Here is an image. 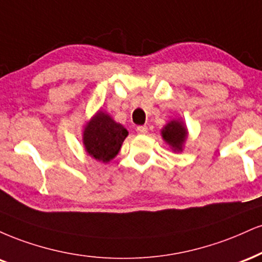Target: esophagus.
I'll use <instances>...</instances> for the list:
<instances>
[{
	"label": "esophagus",
	"mask_w": 262,
	"mask_h": 262,
	"mask_svg": "<svg viewBox=\"0 0 262 262\" xmlns=\"http://www.w3.org/2000/svg\"><path fill=\"white\" fill-rule=\"evenodd\" d=\"M136 131H137V134L146 135L147 132H148V127H147V126H137Z\"/></svg>",
	"instance_id": "34e87169"
}]
</instances>
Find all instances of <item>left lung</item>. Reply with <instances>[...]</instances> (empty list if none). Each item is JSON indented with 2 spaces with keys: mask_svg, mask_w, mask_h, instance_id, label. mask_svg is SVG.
I'll return each mask as SVG.
<instances>
[{
  "mask_svg": "<svg viewBox=\"0 0 262 262\" xmlns=\"http://www.w3.org/2000/svg\"><path fill=\"white\" fill-rule=\"evenodd\" d=\"M162 136L169 146L174 149L181 150V146L186 138V127L180 121H170L162 131Z\"/></svg>",
  "mask_w": 262,
  "mask_h": 262,
  "instance_id": "1",
  "label": "left lung"
}]
</instances>
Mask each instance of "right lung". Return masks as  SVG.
<instances>
[{
  "label": "right lung",
  "instance_id": "right-lung-1",
  "mask_svg": "<svg viewBox=\"0 0 262 262\" xmlns=\"http://www.w3.org/2000/svg\"><path fill=\"white\" fill-rule=\"evenodd\" d=\"M126 136L127 130L124 126L99 112L84 128L83 143L88 155L105 163L118 155Z\"/></svg>",
  "mask_w": 262,
  "mask_h": 262
}]
</instances>
